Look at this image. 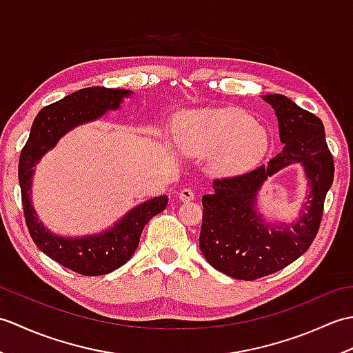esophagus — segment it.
<instances>
[{"label": "esophagus", "instance_id": "34e87169", "mask_svg": "<svg viewBox=\"0 0 353 353\" xmlns=\"http://www.w3.org/2000/svg\"><path fill=\"white\" fill-rule=\"evenodd\" d=\"M179 199L182 201H191L194 200V191L190 188H183L181 192H179Z\"/></svg>", "mask_w": 353, "mask_h": 353}]
</instances>
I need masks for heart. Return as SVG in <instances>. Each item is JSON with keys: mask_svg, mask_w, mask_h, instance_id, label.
<instances>
[{"mask_svg": "<svg viewBox=\"0 0 353 353\" xmlns=\"http://www.w3.org/2000/svg\"><path fill=\"white\" fill-rule=\"evenodd\" d=\"M174 141L183 154L212 156V168L224 176L253 168L270 148L265 127L232 108L182 112L176 118Z\"/></svg>", "mask_w": 353, "mask_h": 353, "instance_id": "heart-1", "label": "heart"}]
</instances>
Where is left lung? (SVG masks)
<instances>
[{
    "label": "left lung",
    "mask_w": 353,
    "mask_h": 353,
    "mask_svg": "<svg viewBox=\"0 0 353 353\" xmlns=\"http://www.w3.org/2000/svg\"><path fill=\"white\" fill-rule=\"evenodd\" d=\"M262 99L274 109L282 152L247 174L214 181L211 194L201 199V253L219 272L244 281L279 272L310 249L334 181V159L320 118L285 95ZM292 163L301 165L309 181L307 201L294 222L272 225L259 212L257 194L268 176Z\"/></svg>",
    "instance_id": "left-lung-1"
}]
</instances>
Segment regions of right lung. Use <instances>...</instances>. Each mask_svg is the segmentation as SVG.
I'll return each instance as SVG.
<instances>
[{"mask_svg":"<svg viewBox=\"0 0 353 353\" xmlns=\"http://www.w3.org/2000/svg\"><path fill=\"white\" fill-rule=\"evenodd\" d=\"M132 94L133 91L129 89L92 86L50 104L36 115L27 144L19 156L18 177L30 235L47 256L83 276L108 274L124 265L137 250L142 229L154 215L163 211L168 197L159 196L142 201L100 234L56 235L39 221L32 205L34 167L66 133L81 124L97 121L109 110H118L123 100Z\"/></svg>","mask_w":353,"mask_h":353,"instance_id":"add662e5","label":"right lung"}]
</instances>
